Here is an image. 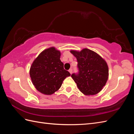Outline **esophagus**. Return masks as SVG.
Listing matches in <instances>:
<instances>
[{"label": "esophagus", "instance_id": "obj_1", "mask_svg": "<svg viewBox=\"0 0 134 134\" xmlns=\"http://www.w3.org/2000/svg\"><path fill=\"white\" fill-rule=\"evenodd\" d=\"M69 71L70 73L71 74H72V69H70L69 70Z\"/></svg>", "mask_w": 134, "mask_h": 134}]
</instances>
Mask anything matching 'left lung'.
<instances>
[{
  "label": "left lung",
  "instance_id": "1",
  "mask_svg": "<svg viewBox=\"0 0 134 134\" xmlns=\"http://www.w3.org/2000/svg\"><path fill=\"white\" fill-rule=\"evenodd\" d=\"M76 58L79 74L71 75L79 91L84 94H97L102 90L108 78V67L105 60L88 48L80 51L71 50Z\"/></svg>",
  "mask_w": 134,
  "mask_h": 134
}]
</instances>
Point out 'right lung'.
Instances as JSON below:
<instances>
[{"label":"right lung","instance_id":"right-lung-1","mask_svg":"<svg viewBox=\"0 0 134 134\" xmlns=\"http://www.w3.org/2000/svg\"><path fill=\"white\" fill-rule=\"evenodd\" d=\"M60 56L59 50L51 47L42 51L31 65L30 75L32 84L43 94L51 95L58 91L63 80L70 76L64 69Z\"/></svg>","mask_w":134,"mask_h":134}]
</instances>
